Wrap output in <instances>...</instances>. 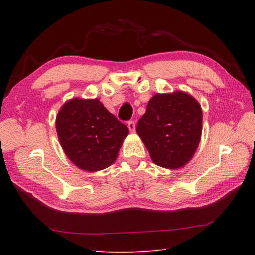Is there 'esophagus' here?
Masks as SVG:
<instances>
[{
  "mask_svg": "<svg viewBox=\"0 0 255 255\" xmlns=\"http://www.w3.org/2000/svg\"><path fill=\"white\" fill-rule=\"evenodd\" d=\"M127 126L129 128V130H130V132H134V130H136V124H134L133 121H129Z\"/></svg>",
  "mask_w": 255,
  "mask_h": 255,
  "instance_id": "esophagus-1",
  "label": "esophagus"
}]
</instances>
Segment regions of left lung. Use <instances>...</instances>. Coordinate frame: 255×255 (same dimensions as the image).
I'll return each instance as SVG.
<instances>
[{
  "instance_id": "left-lung-1",
  "label": "left lung",
  "mask_w": 255,
  "mask_h": 255,
  "mask_svg": "<svg viewBox=\"0 0 255 255\" xmlns=\"http://www.w3.org/2000/svg\"><path fill=\"white\" fill-rule=\"evenodd\" d=\"M202 122V107L191 95L180 91L155 94L139 119L137 133L156 165L178 169L198 147Z\"/></svg>"
}]
</instances>
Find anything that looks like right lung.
Wrapping results in <instances>:
<instances>
[{
	"instance_id": "obj_1",
	"label": "right lung",
	"mask_w": 255,
	"mask_h": 255,
	"mask_svg": "<svg viewBox=\"0 0 255 255\" xmlns=\"http://www.w3.org/2000/svg\"><path fill=\"white\" fill-rule=\"evenodd\" d=\"M56 128L68 158L88 172L113 164L129 132L97 99L67 102L58 113Z\"/></svg>"
}]
</instances>
